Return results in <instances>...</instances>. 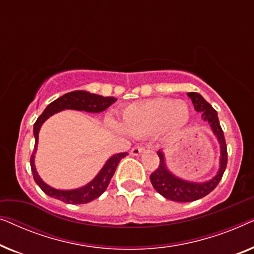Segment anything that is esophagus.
I'll return each mask as SVG.
<instances>
[{"label": "esophagus", "mask_w": 254, "mask_h": 254, "mask_svg": "<svg viewBox=\"0 0 254 254\" xmlns=\"http://www.w3.org/2000/svg\"><path fill=\"white\" fill-rule=\"evenodd\" d=\"M143 150H144V147H142V145H136V147H134L133 149H131L130 152H131V155L138 156Z\"/></svg>", "instance_id": "esophagus-1"}]
</instances>
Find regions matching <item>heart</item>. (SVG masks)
<instances>
[{
    "label": "heart",
    "mask_w": 254,
    "mask_h": 254,
    "mask_svg": "<svg viewBox=\"0 0 254 254\" xmlns=\"http://www.w3.org/2000/svg\"><path fill=\"white\" fill-rule=\"evenodd\" d=\"M190 118L189 105L183 100L154 98L130 104L121 111L123 126L111 120L113 129H124L131 136L141 138L156 133H170L182 128Z\"/></svg>",
    "instance_id": "1"
}]
</instances>
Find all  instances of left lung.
<instances>
[{"label":"left lung","instance_id":"left-lung-1","mask_svg":"<svg viewBox=\"0 0 254 254\" xmlns=\"http://www.w3.org/2000/svg\"><path fill=\"white\" fill-rule=\"evenodd\" d=\"M187 96L192 100L194 109L197 112L202 113V119L210 125L211 130L217 137L218 143L221 148V157H220V169H218L217 175L206 183H193L183 180L172 175L165 165L164 154L159 150V165L150 175V180L154 189L166 199L177 201V202H190V201L199 200L201 197L206 196L213 190L215 187L221 182L223 173L227 168L228 163V151L227 143L223 130H222L220 121L217 118V112L213 109L209 103L206 102L204 98L197 92H189Z\"/></svg>","mask_w":254,"mask_h":254}]
</instances>
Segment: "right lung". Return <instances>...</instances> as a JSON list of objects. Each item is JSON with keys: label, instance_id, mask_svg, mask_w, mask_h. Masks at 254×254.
<instances>
[{"label": "right lung", "instance_id": "1", "mask_svg": "<svg viewBox=\"0 0 254 254\" xmlns=\"http://www.w3.org/2000/svg\"><path fill=\"white\" fill-rule=\"evenodd\" d=\"M114 102H117V98L114 97H103L99 95H95V93H90L86 91H72L65 95L61 96L54 102H52L48 105L40 117L38 118L36 124L33 126V134H34V150L33 154L30 158L31 170H32V175L34 182L38 184V186L43 190L44 193L54 199H58L60 201H64L65 203L70 204H81V203H88L90 201L97 199V197L102 195L105 192V190L109 186V184L112 179V177L116 172V169L119 162L124 157L128 155L127 152H120V154L113 155L109 161L105 163L100 172L96 176V178L90 182L88 185L81 187V189L70 190H55L53 187L48 186L45 184L36 171V166H34V154L37 151V144H38V135H39V130L41 125L45 123L51 116L54 113L60 112L64 110H77V111H85V112L91 113H99L105 111L110 105H112Z\"/></svg>", "mask_w": 254, "mask_h": 254}]
</instances>
